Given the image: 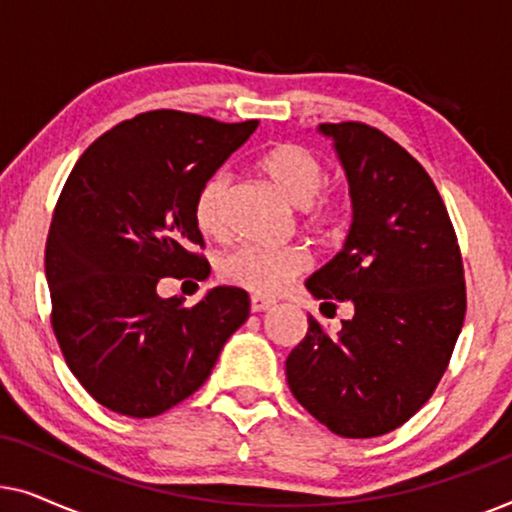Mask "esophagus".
<instances>
[{"instance_id":"esophagus-1","label":"esophagus","mask_w":512,"mask_h":512,"mask_svg":"<svg viewBox=\"0 0 512 512\" xmlns=\"http://www.w3.org/2000/svg\"><path fill=\"white\" fill-rule=\"evenodd\" d=\"M272 305H275V303H272V300H268V298L251 296V312H265V310H270Z\"/></svg>"}]
</instances>
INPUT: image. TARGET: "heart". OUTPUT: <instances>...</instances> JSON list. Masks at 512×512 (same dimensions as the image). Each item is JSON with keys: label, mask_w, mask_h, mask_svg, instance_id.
I'll use <instances>...</instances> for the list:
<instances>
[{"label": "heart", "mask_w": 512, "mask_h": 512, "mask_svg": "<svg viewBox=\"0 0 512 512\" xmlns=\"http://www.w3.org/2000/svg\"><path fill=\"white\" fill-rule=\"evenodd\" d=\"M263 177L291 202L303 209L305 223L317 233H331L340 223L342 205L335 195L321 191L326 184V167L317 153L303 144H277L258 160ZM228 177L216 172L200 186L193 202V219L202 235L219 237L226 233ZM310 268L303 249H265L244 244L219 261V277L256 296H279L298 275Z\"/></svg>", "instance_id": "b5f03b06"}]
</instances>
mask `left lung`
Instances as JSON below:
<instances>
[{
    "label": "left lung",
    "mask_w": 512,
    "mask_h": 512,
    "mask_svg": "<svg viewBox=\"0 0 512 512\" xmlns=\"http://www.w3.org/2000/svg\"><path fill=\"white\" fill-rule=\"evenodd\" d=\"M319 132L345 167L354 216L345 247L305 286L321 305L349 303L354 317L338 335L307 319L286 382L333 433L375 438L438 387L464 326V265L436 184L403 146L366 123H321Z\"/></svg>",
    "instance_id": "1"
}]
</instances>
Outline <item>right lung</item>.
Segmentation results:
<instances>
[{"label": "right lung", "instance_id": "add662e5", "mask_svg": "<svg viewBox=\"0 0 512 512\" xmlns=\"http://www.w3.org/2000/svg\"><path fill=\"white\" fill-rule=\"evenodd\" d=\"M258 121L219 123L146 111L118 123L74 165L46 242L51 324L69 370L104 408L156 417L198 391L249 317L237 286L198 305L160 298L163 277H207L193 251L200 186L254 135Z\"/></svg>", "mask_w": 512, "mask_h": 512}]
</instances>
